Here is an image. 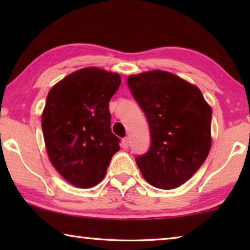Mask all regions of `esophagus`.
Instances as JSON below:
<instances>
[{
  "instance_id": "obj_1",
  "label": "esophagus",
  "mask_w": 250,
  "mask_h": 250,
  "mask_svg": "<svg viewBox=\"0 0 250 250\" xmlns=\"http://www.w3.org/2000/svg\"><path fill=\"white\" fill-rule=\"evenodd\" d=\"M121 146L124 149H128L129 146H130V141H129V138H125L122 139V142H121Z\"/></svg>"
}]
</instances>
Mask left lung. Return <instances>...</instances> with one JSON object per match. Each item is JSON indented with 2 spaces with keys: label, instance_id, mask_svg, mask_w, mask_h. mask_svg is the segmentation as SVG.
<instances>
[{
  "label": "left lung",
  "instance_id": "left-lung-1",
  "mask_svg": "<svg viewBox=\"0 0 250 250\" xmlns=\"http://www.w3.org/2000/svg\"><path fill=\"white\" fill-rule=\"evenodd\" d=\"M150 126L151 146L135 158L154 188L173 189L191 179L209 153L211 109L196 86L163 70L126 80Z\"/></svg>",
  "mask_w": 250,
  "mask_h": 250
}]
</instances>
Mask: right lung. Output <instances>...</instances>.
Instances as JSON below:
<instances>
[{
	"label": "right lung",
	"instance_id": "1",
	"mask_svg": "<svg viewBox=\"0 0 250 250\" xmlns=\"http://www.w3.org/2000/svg\"><path fill=\"white\" fill-rule=\"evenodd\" d=\"M121 83L116 73L88 67L49 90L42 129L50 162L80 188L103 181L120 139L111 132L109 101Z\"/></svg>",
	"mask_w": 250,
	"mask_h": 250
}]
</instances>
